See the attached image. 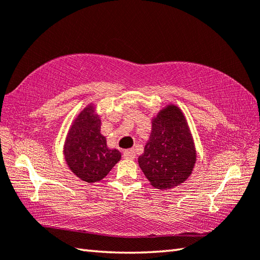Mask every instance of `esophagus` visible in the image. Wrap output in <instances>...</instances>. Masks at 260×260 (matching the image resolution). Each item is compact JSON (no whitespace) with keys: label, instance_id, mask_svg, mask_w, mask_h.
<instances>
[{"label":"esophagus","instance_id":"esophagus-1","mask_svg":"<svg viewBox=\"0 0 260 260\" xmlns=\"http://www.w3.org/2000/svg\"><path fill=\"white\" fill-rule=\"evenodd\" d=\"M124 158H126V159H134L135 158V151L133 150V149H127V150L124 151Z\"/></svg>","mask_w":260,"mask_h":260}]
</instances>
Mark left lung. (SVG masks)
I'll return each instance as SVG.
<instances>
[{
	"mask_svg": "<svg viewBox=\"0 0 260 260\" xmlns=\"http://www.w3.org/2000/svg\"><path fill=\"white\" fill-rule=\"evenodd\" d=\"M139 165L152 187L160 190L186 181L196 162V149L181 109L170 104L152 118Z\"/></svg>",
	"mask_w": 260,
	"mask_h": 260,
	"instance_id": "1",
	"label": "left lung"
}]
</instances>
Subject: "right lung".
<instances>
[{
    "mask_svg": "<svg viewBox=\"0 0 260 260\" xmlns=\"http://www.w3.org/2000/svg\"><path fill=\"white\" fill-rule=\"evenodd\" d=\"M64 156L70 170L88 183L98 182L108 175L120 160L117 149H109L101 134V118L89 104L78 114L64 144Z\"/></svg>",
    "mask_w": 260,
    "mask_h": 260,
    "instance_id": "right-lung-1",
    "label": "right lung"
}]
</instances>
